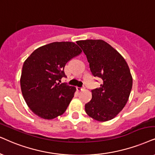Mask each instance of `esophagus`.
Here are the masks:
<instances>
[{
	"label": "esophagus",
	"instance_id": "esophagus-1",
	"mask_svg": "<svg viewBox=\"0 0 155 155\" xmlns=\"http://www.w3.org/2000/svg\"><path fill=\"white\" fill-rule=\"evenodd\" d=\"M85 89V88L84 87H76V90H77L78 91H83V90Z\"/></svg>",
	"mask_w": 155,
	"mask_h": 155
}]
</instances>
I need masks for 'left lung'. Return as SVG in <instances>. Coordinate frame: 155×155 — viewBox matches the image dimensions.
Wrapping results in <instances>:
<instances>
[{
  "label": "left lung",
  "mask_w": 155,
  "mask_h": 155,
  "mask_svg": "<svg viewBox=\"0 0 155 155\" xmlns=\"http://www.w3.org/2000/svg\"><path fill=\"white\" fill-rule=\"evenodd\" d=\"M87 56L92 74L102 79L100 87L91 90V100L85 104L86 113L99 121L114 118L128 101L132 76L126 61L103 40L78 41Z\"/></svg>",
  "instance_id": "8db88e82"
}]
</instances>
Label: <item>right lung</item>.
<instances>
[{"mask_svg":"<svg viewBox=\"0 0 155 155\" xmlns=\"http://www.w3.org/2000/svg\"><path fill=\"white\" fill-rule=\"evenodd\" d=\"M81 52L74 42H54L39 47L26 58L21 88L25 101L35 114L52 119L65 112L76 89L58 81L66 76V63Z\"/></svg>","mask_w":155,"mask_h":155,"instance_id":"add662e5","label":"right lung"}]
</instances>
